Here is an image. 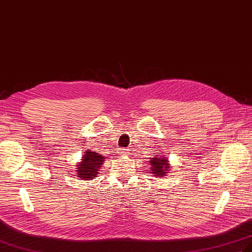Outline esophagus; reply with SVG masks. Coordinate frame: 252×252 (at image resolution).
I'll return each mask as SVG.
<instances>
[{"instance_id":"34e87169","label":"esophagus","mask_w":252,"mask_h":252,"mask_svg":"<svg viewBox=\"0 0 252 252\" xmlns=\"http://www.w3.org/2000/svg\"><path fill=\"white\" fill-rule=\"evenodd\" d=\"M120 153H121V154H123V155H126V154H129V153H127L126 149H121Z\"/></svg>"}]
</instances>
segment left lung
Instances as JSON below:
<instances>
[{"label":"left lung","mask_w":252,"mask_h":252,"mask_svg":"<svg viewBox=\"0 0 252 252\" xmlns=\"http://www.w3.org/2000/svg\"><path fill=\"white\" fill-rule=\"evenodd\" d=\"M149 163L152 164L151 167L152 173L156 176H165V174L168 173L169 169L171 168L168 163V159L165 157H161L160 155L157 157L151 158Z\"/></svg>","instance_id":"8db88e82"}]
</instances>
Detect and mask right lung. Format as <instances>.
<instances>
[{"mask_svg": "<svg viewBox=\"0 0 252 252\" xmlns=\"http://www.w3.org/2000/svg\"><path fill=\"white\" fill-rule=\"evenodd\" d=\"M104 157L98 153L87 151L83 154L81 162L77 164V176L84 181L95 179L98 174L100 165L104 163Z\"/></svg>", "mask_w": 252, "mask_h": 252, "instance_id": "right-lung-1", "label": "right lung"}]
</instances>
